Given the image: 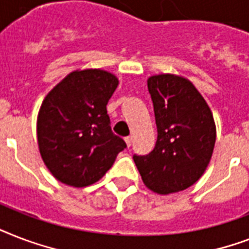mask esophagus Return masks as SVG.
Listing matches in <instances>:
<instances>
[{
  "label": "esophagus",
  "instance_id": "obj_1",
  "mask_svg": "<svg viewBox=\"0 0 249 249\" xmlns=\"http://www.w3.org/2000/svg\"><path fill=\"white\" fill-rule=\"evenodd\" d=\"M132 137H126V138H125V143H126V146H128V147H130V146H132Z\"/></svg>",
  "mask_w": 249,
  "mask_h": 249
}]
</instances>
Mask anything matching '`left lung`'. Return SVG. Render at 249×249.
<instances>
[{"label": "left lung", "instance_id": "8db88e82", "mask_svg": "<svg viewBox=\"0 0 249 249\" xmlns=\"http://www.w3.org/2000/svg\"><path fill=\"white\" fill-rule=\"evenodd\" d=\"M158 141L146 156H133L142 181L160 195L178 193L204 174L216 143L212 111L194 84L182 76H150Z\"/></svg>", "mask_w": 249, "mask_h": 249}]
</instances>
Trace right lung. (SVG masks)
I'll return each instance as SVG.
<instances>
[{
	"mask_svg": "<svg viewBox=\"0 0 249 249\" xmlns=\"http://www.w3.org/2000/svg\"><path fill=\"white\" fill-rule=\"evenodd\" d=\"M119 85L99 68L76 70L56 84L37 116V143L50 173L68 186L99 181L126 147L115 136L106 106Z\"/></svg>",
	"mask_w": 249,
	"mask_h": 249,
	"instance_id": "add662e5",
	"label": "right lung"
}]
</instances>
